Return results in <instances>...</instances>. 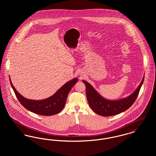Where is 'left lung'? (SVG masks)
Returning a JSON list of instances; mask_svg holds the SVG:
<instances>
[{
	"label": "left lung",
	"mask_w": 156,
	"mask_h": 156,
	"mask_svg": "<svg viewBox=\"0 0 156 156\" xmlns=\"http://www.w3.org/2000/svg\"><path fill=\"white\" fill-rule=\"evenodd\" d=\"M143 76L141 83L136 90L129 97L118 100H108L102 97L88 82L82 80L86 87L87 100L90 108L99 115L111 116L128 109L135 102L144 81Z\"/></svg>",
	"instance_id": "obj_1"
}]
</instances>
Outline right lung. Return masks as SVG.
I'll list each match as a JSON object with an SVG mask.
<instances>
[{
    "label": "right lung",
    "mask_w": 156,
    "mask_h": 156,
    "mask_svg": "<svg viewBox=\"0 0 156 156\" xmlns=\"http://www.w3.org/2000/svg\"><path fill=\"white\" fill-rule=\"evenodd\" d=\"M78 80V78H75L67 82L53 95L43 100H32L23 97L15 89L10 79V82L16 96L23 107L40 115L51 116L58 113L63 109L68 95Z\"/></svg>",
    "instance_id": "right-lung-1"
}]
</instances>
